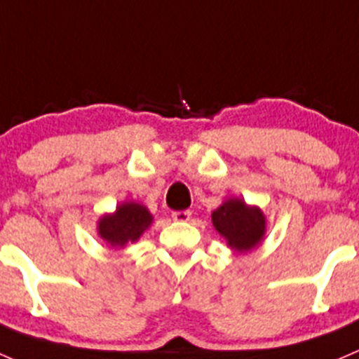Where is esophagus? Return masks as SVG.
<instances>
[{"label": "esophagus", "mask_w": 359, "mask_h": 359, "mask_svg": "<svg viewBox=\"0 0 359 359\" xmlns=\"http://www.w3.org/2000/svg\"><path fill=\"white\" fill-rule=\"evenodd\" d=\"M191 217V212L190 210H175V212H172V219L175 221H180V223H184V221H188Z\"/></svg>", "instance_id": "obj_1"}]
</instances>
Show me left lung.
Instances as JSON below:
<instances>
[{"mask_svg": "<svg viewBox=\"0 0 359 359\" xmlns=\"http://www.w3.org/2000/svg\"><path fill=\"white\" fill-rule=\"evenodd\" d=\"M216 231L235 252H249L264 238L266 217L256 205H247L242 198H228L212 212Z\"/></svg>", "mask_w": 359, "mask_h": 359, "instance_id": "1", "label": "left lung"}]
</instances>
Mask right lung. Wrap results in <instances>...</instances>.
I'll use <instances>...</instances> for the list:
<instances>
[{
	"label": "right lung",
	"instance_id": "right-lung-1",
	"mask_svg": "<svg viewBox=\"0 0 359 359\" xmlns=\"http://www.w3.org/2000/svg\"><path fill=\"white\" fill-rule=\"evenodd\" d=\"M154 217L145 205L138 202H124L116 212L105 214L98 219V235L114 249H123L135 243L143 231L149 230Z\"/></svg>",
	"mask_w": 359,
	"mask_h": 359
}]
</instances>
